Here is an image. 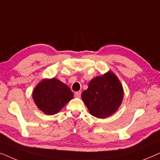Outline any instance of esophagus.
I'll return each mask as SVG.
<instances>
[{"instance_id":"1","label":"esophagus","mask_w":160,"mask_h":160,"mask_svg":"<svg viewBox=\"0 0 160 160\" xmlns=\"http://www.w3.org/2000/svg\"><path fill=\"white\" fill-rule=\"evenodd\" d=\"M81 95H82V92H81V91L76 92L75 93V97L76 98H80Z\"/></svg>"}]
</instances>
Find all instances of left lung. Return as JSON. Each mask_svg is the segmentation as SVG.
<instances>
[{"label": "left lung", "mask_w": 160, "mask_h": 160, "mask_svg": "<svg viewBox=\"0 0 160 160\" xmlns=\"http://www.w3.org/2000/svg\"><path fill=\"white\" fill-rule=\"evenodd\" d=\"M123 97L121 82L111 71L92 78L88 89L82 93V100L89 113L101 119L114 113L119 108Z\"/></svg>", "instance_id": "left-lung-1"}]
</instances>
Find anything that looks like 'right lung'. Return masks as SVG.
<instances>
[{"mask_svg": "<svg viewBox=\"0 0 160 160\" xmlns=\"http://www.w3.org/2000/svg\"><path fill=\"white\" fill-rule=\"evenodd\" d=\"M73 98L69 87L55 78L42 80L32 92L35 103L47 115L58 113Z\"/></svg>", "mask_w": 160, "mask_h": 160, "instance_id": "add662e5", "label": "right lung"}]
</instances>
